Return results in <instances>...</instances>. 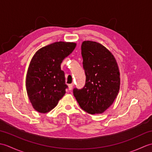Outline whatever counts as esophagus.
I'll use <instances>...</instances> for the list:
<instances>
[{"label":"esophagus","instance_id":"34e87169","mask_svg":"<svg viewBox=\"0 0 152 152\" xmlns=\"http://www.w3.org/2000/svg\"><path fill=\"white\" fill-rule=\"evenodd\" d=\"M72 88H73V84H69V89L70 91V90H72Z\"/></svg>","mask_w":152,"mask_h":152}]
</instances>
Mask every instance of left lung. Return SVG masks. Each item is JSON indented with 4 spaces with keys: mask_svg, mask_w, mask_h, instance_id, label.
<instances>
[{
    "mask_svg": "<svg viewBox=\"0 0 152 152\" xmlns=\"http://www.w3.org/2000/svg\"><path fill=\"white\" fill-rule=\"evenodd\" d=\"M81 50L86 83L82 89L74 88V95L84 111L102 114L112 104L119 93L118 64L110 51L96 42H83Z\"/></svg>",
    "mask_w": 152,
    "mask_h": 152,
    "instance_id": "1",
    "label": "left lung"
}]
</instances>
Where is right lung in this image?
Wrapping results in <instances>:
<instances>
[{
  "mask_svg": "<svg viewBox=\"0 0 152 152\" xmlns=\"http://www.w3.org/2000/svg\"><path fill=\"white\" fill-rule=\"evenodd\" d=\"M76 44L57 42L38 50L32 58L26 77L27 95L33 108L40 113L54 108L66 93L61 64Z\"/></svg>",
  "mask_w": 152,
  "mask_h": 152,
  "instance_id": "add662e5",
  "label": "right lung"
}]
</instances>
